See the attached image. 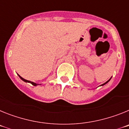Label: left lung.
<instances>
[{"label":"left lung","instance_id":"obj_1","mask_svg":"<svg viewBox=\"0 0 129 129\" xmlns=\"http://www.w3.org/2000/svg\"><path fill=\"white\" fill-rule=\"evenodd\" d=\"M110 79H109V80H108V81H107V82H106V83H103V85H105L106 83H108V82H109V81H110Z\"/></svg>","mask_w":129,"mask_h":129}]
</instances>
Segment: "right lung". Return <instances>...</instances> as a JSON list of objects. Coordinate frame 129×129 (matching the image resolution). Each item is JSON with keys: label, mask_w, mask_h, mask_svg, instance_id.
<instances>
[{"label": "right lung", "mask_w": 129, "mask_h": 129, "mask_svg": "<svg viewBox=\"0 0 129 129\" xmlns=\"http://www.w3.org/2000/svg\"><path fill=\"white\" fill-rule=\"evenodd\" d=\"M19 77H20V78L21 79H22V81H25V82H28V83H30L31 84H32V85H34V86H36V85H37V84H36V83H34V82H32V81H28V80H26V79H24L22 78V77H20V76H19Z\"/></svg>", "instance_id": "right-lung-1"}]
</instances>
